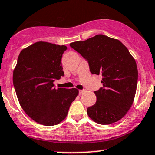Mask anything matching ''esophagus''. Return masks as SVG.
Returning a JSON list of instances; mask_svg holds the SVG:
<instances>
[{
    "label": "esophagus",
    "mask_w": 155,
    "mask_h": 155,
    "mask_svg": "<svg viewBox=\"0 0 155 155\" xmlns=\"http://www.w3.org/2000/svg\"><path fill=\"white\" fill-rule=\"evenodd\" d=\"M85 92H86V90H84V89H83V90H80V91H79V94L80 95L83 94H84Z\"/></svg>",
    "instance_id": "1"
}]
</instances>
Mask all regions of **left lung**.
<instances>
[{
    "mask_svg": "<svg viewBox=\"0 0 155 155\" xmlns=\"http://www.w3.org/2000/svg\"><path fill=\"white\" fill-rule=\"evenodd\" d=\"M69 45L88 61L92 74L102 76V87L94 91L96 103L87 108L88 116L100 124L122 119L133 105L138 75L127 48L119 40L102 34Z\"/></svg>",
    "mask_w": 155,
    "mask_h": 155,
    "instance_id": "1",
    "label": "left lung"
}]
</instances>
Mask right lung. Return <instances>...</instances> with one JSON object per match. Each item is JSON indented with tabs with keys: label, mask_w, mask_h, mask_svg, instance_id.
<instances>
[{
	"label": "right lung",
	"mask_w": 155,
	"mask_h": 155,
	"mask_svg": "<svg viewBox=\"0 0 155 155\" xmlns=\"http://www.w3.org/2000/svg\"><path fill=\"white\" fill-rule=\"evenodd\" d=\"M65 45L38 41L20 52L13 72V84L25 114L39 124L53 126L67 117L77 88H55L64 76L61 58Z\"/></svg>",
	"instance_id": "add662e5"
}]
</instances>
